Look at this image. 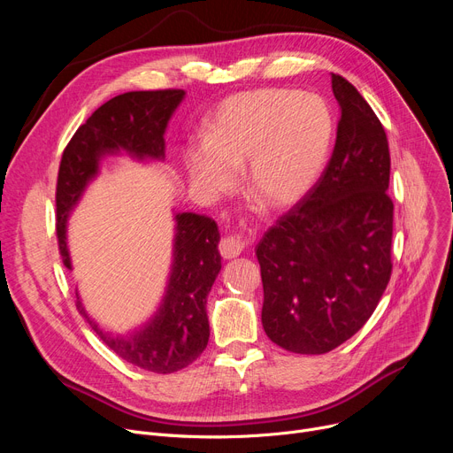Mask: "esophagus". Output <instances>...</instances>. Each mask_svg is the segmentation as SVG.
Returning <instances> with one entry per match:
<instances>
[{"label":"esophagus","mask_w":453,"mask_h":453,"mask_svg":"<svg viewBox=\"0 0 453 453\" xmlns=\"http://www.w3.org/2000/svg\"><path fill=\"white\" fill-rule=\"evenodd\" d=\"M244 250V242L241 236H226V239L220 241L219 244V251L224 258H234L239 257Z\"/></svg>","instance_id":"obj_1"}]
</instances>
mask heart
I'll return each mask as SVG.
<instances>
[{"label": "heart", "instance_id": "heart-1", "mask_svg": "<svg viewBox=\"0 0 453 453\" xmlns=\"http://www.w3.org/2000/svg\"><path fill=\"white\" fill-rule=\"evenodd\" d=\"M334 121L312 93L265 88L227 97L205 130L203 145L185 149L190 181L211 195L227 190L244 166L250 196L268 211L299 202L318 180Z\"/></svg>", "mask_w": 453, "mask_h": 453}]
</instances>
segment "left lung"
<instances>
[{
    "mask_svg": "<svg viewBox=\"0 0 453 453\" xmlns=\"http://www.w3.org/2000/svg\"><path fill=\"white\" fill-rule=\"evenodd\" d=\"M336 145L318 183L257 246L263 326L279 347L325 354L358 332L391 277L388 135L349 81L332 73Z\"/></svg>",
    "mask_w": 453,
    "mask_h": 453,
    "instance_id": "obj_1",
    "label": "left lung"
}]
</instances>
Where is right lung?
Wrapping results in <instances>:
<instances>
[{
    "mask_svg": "<svg viewBox=\"0 0 453 453\" xmlns=\"http://www.w3.org/2000/svg\"><path fill=\"white\" fill-rule=\"evenodd\" d=\"M183 99L181 89L117 95L71 137L57 181V234L65 268H73L67 219L86 187L99 176L103 157L127 154L142 163L165 161V130ZM219 242V226L205 214L174 212L173 265L154 316L127 334H117L88 314L77 292L81 316L117 356L139 369L166 374L187 367L209 342L205 304L222 268Z\"/></svg>",
    "mask_w": 453,
    "mask_h": 453,
    "instance_id": "1",
    "label": "right lung"
}]
</instances>
